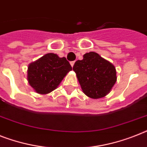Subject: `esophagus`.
I'll list each match as a JSON object with an SVG mask.
<instances>
[{
  "instance_id": "1",
  "label": "esophagus",
  "mask_w": 147,
  "mask_h": 147,
  "mask_svg": "<svg viewBox=\"0 0 147 147\" xmlns=\"http://www.w3.org/2000/svg\"><path fill=\"white\" fill-rule=\"evenodd\" d=\"M74 64H75V61H72V62H70V65H71V67H73Z\"/></svg>"
}]
</instances>
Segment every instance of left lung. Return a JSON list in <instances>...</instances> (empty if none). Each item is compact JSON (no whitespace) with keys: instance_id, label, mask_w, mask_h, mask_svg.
Listing matches in <instances>:
<instances>
[{"instance_id":"1","label":"left lung","mask_w":147,"mask_h":147,"mask_svg":"<svg viewBox=\"0 0 147 147\" xmlns=\"http://www.w3.org/2000/svg\"><path fill=\"white\" fill-rule=\"evenodd\" d=\"M73 70L82 91L90 98L107 96L117 81L114 65L95 52L85 53L83 59L77 60Z\"/></svg>"}]
</instances>
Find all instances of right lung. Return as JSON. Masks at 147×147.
<instances>
[{"label": "right lung", "mask_w": 147, "mask_h": 147, "mask_svg": "<svg viewBox=\"0 0 147 147\" xmlns=\"http://www.w3.org/2000/svg\"><path fill=\"white\" fill-rule=\"evenodd\" d=\"M71 70V65L65 57L49 53L28 65L27 80L35 92L47 94L57 88Z\"/></svg>", "instance_id": "right-lung-1"}]
</instances>
